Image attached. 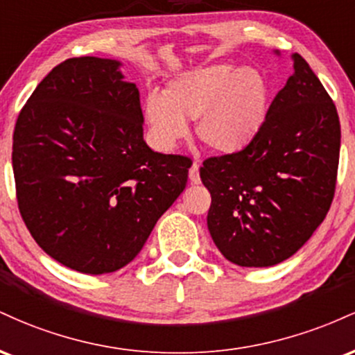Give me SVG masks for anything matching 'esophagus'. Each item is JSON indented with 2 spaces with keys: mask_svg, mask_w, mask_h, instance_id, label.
Segmentation results:
<instances>
[{
  "mask_svg": "<svg viewBox=\"0 0 355 355\" xmlns=\"http://www.w3.org/2000/svg\"><path fill=\"white\" fill-rule=\"evenodd\" d=\"M189 178H190V182L193 183V185H197V183H200V173H198V164H197V162H193V165L190 166Z\"/></svg>",
  "mask_w": 355,
  "mask_h": 355,
  "instance_id": "obj_1",
  "label": "esophagus"
}]
</instances>
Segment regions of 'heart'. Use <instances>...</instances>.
<instances>
[{
    "label": "heart",
    "instance_id": "1",
    "mask_svg": "<svg viewBox=\"0 0 355 355\" xmlns=\"http://www.w3.org/2000/svg\"><path fill=\"white\" fill-rule=\"evenodd\" d=\"M268 108L266 76L250 67L214 63L170 81L164 95L145 100L144 116L152 144L170 152L187 137V121L197 120V133L220 153H234L254 140Z\"/></svg>",
    "mask_w": 355,
    "mask_h": 355
}]
</instances>
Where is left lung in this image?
Returning <instances> with one entry per match:
<instances>
[{"label": "left lung", "instance_id": "8db88e82", "mask_svg": "<svg viewBox=\"0 0 355 355\" xmlns=\"http://www.w3.org/2000/svg\"><path fill=\"white\" fill-rule=\"evenodd\" d=\"M247 146L210 157L200 178L211 195L207 225L240 267L292 257L324 222L336 193L340 123L336 105L300 55Z\"/></svg>", "mask_w": 355, "mask_h": 355}]
</instances>
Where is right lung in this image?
I'll return each mask as SVG.
<instances>
[{
	"mask_svg": "<svg viewBox=\"0 0 355 355\" xmlns=\"http://www.w3.org/2000/svg\"><path fill=\"white\" fill-rule=\"evenodd\" d=\"M120 61L70 58L44 76L13 133L24 225L56 262L83 274L132 262L187 185L191 160L144 140L135 83Z\"/></svg>",
	"mask_w": 355,
	"mask_h": 355,
	"instance_id": "right-lung-1",
	"label": "right lung"
}]
</instances>
